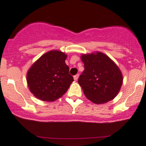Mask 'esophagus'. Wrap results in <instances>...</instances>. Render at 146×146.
<instances>
[{"mask_svg":"<svg viewBox=\"0 0 146 146\" xmlns=\"http://www.w3.org/2000/svg\"><path fill=\"white\" fill-rule=\"evenodd\" d=\"M78 78H79V74H77V75H76V76H73V78H74L75 80H78Z\"/></svg>","mask_w":146,"mask_h":146,"instance_id":"34e87169","label":"esophagus"}]
</instances>
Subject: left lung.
Here are the masks:
<instances>
[{"label":"left lung","instance_id":"1","mask_svg":"<svg viewBox=\"0 0 146 146\" xmlns=\"http://www.w3.org/2000/svg\"><path fill=\"white\" fill-rule=\"evenodd\" d=\"M85 70L78 78L85 97L95 104L112 100L123 83V76L117 64L100 51L82 54Z\"/></svg>","mask_w":146,"mask_h":146}]
</instances>
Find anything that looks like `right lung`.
<instances>
[{
    "mask_svg": "<svg viewBox=\"0 0 146 146\" xmlns=\"http://www.w3.org/2000/svg\"><path fill=\"white\" fill-rule=\"evenodd\" d=\"M67 55L58 50L45 53L32 65L27 73L30 92L37 99L53 102L61 98L73 81L66 64Z\"/></svg>",
    "mask_w": 146,
    "mask_h": 146,
    "instance_id": "add662e5",
    "label": "right lung"
}]
</instances>
